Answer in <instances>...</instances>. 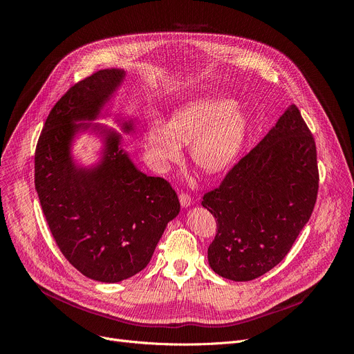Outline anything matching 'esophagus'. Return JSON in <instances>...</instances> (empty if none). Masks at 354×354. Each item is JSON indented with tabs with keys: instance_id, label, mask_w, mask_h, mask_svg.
Here are the masks:
<instances>
[{
	"instance_id": "1",
	"label": "esophagus",
	"mask_w": 354,
	"mask_h": 354,
	"mask_svg": "<svg viewBox=\"0 0 354 354\" xmlns=\"http://www.w3.org/2000/svg\"><path fill=\"white\" fill-rule=\"evenodd\" d=\"M179 201L182 207H189L192 205V197L187 193H180L179 194Z\"/></svg>"
}]
</instances>
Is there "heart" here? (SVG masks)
<instances>
[{
    "mask_svg": "<svg viewBox=\"0 0 354 354\" xmlns=\"http://www.w3.org/2000/svg\"><path fill=\"white\" fill-rule=\"evenodd\" d=\"M249 119L238 102L227 96H201L179 108L169 123L156 120L145 133L148 156L167 167L182 154L180 142H190L192 161L207 174H218L239 156Z\"/></svg>",
    "mask_w": 354,
    "mask_h": 354,
    "instance_id": "obj_1",
    "label": "heart"
}]
</instances>
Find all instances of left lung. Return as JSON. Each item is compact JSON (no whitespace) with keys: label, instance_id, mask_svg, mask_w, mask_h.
<instances>
[{"label":"left lung","instance_id":"left-lung-1","mask_svg":"<svg viewBox=\"0 0 354 354\" xmlns=\"http://www.w3.org/2000/svg\"><path fill=\"white\" fill-rule=\"evenodd\" d=\"M319 174L314 137L290 105L276 126L203 196L217 218L210 268L234 281L254 280L279 265L308 223Z\"/></svg>","mask_w":354,"mask_h":354}]
</instances>
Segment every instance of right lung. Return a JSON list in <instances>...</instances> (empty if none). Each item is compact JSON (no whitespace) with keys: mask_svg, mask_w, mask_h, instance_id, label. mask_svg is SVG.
I'll return each instance as SVG.
<instances>
[{"mask_svg":"<svg viewBox=\"0 0 354 354\" xmlns=\"http://www.w3.org/2000/svg\"><path fill=\"white\" fill-rule=\"evenodd\" d=\"M126 73L100 70L73 85L50 111L35 151V187L52 235L66 259L84 276L118 283L141 272L180 210L162 178L147 176L122 148V136L92 123ZM126 133L133 120H123ZM92 129L104 138L103 160L75 165V133Z\"/></svg>","mask_w":354,"mask_h":354,"instance_id":"obj_1","label":"right lung"}]
</instances>
